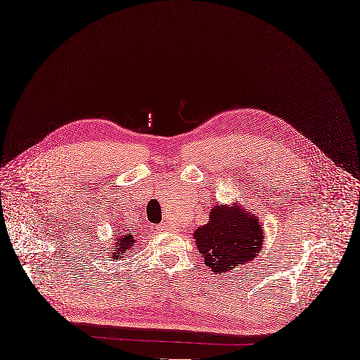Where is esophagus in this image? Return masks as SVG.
<instances>
[{
    "label": "esophagus",
    "instance_id": "1",
    "mask_svg": "<svg viewBox=\"0 0 360 360\" xmlns=\"http://www.w3.org/2000/svg\"><path fill=\"white\" fill-rule=\"evenodd\" d=\"M167 229V225H160L159 226V231H165Z\"/></svg>",
    "mask_w": 360,
    "mask_h": 360
}]
</instances>
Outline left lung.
I'll return each instance as SVG.
<instances>
[{"instance_id":"8db88e82","label":"left lung","mask_w":360,"mask_h":360,"mask_svg":"<svg viewBox=\"0 0 360 360\" xmlns=\"http://www.w3.org/2000/svg\"><path fill=\"white\" fill-rule=\"evenodd\" d=\"M193 238L205 265L216 274H228L256 257L265 235L262 223L252 212H245L237 204H217L210 210L207 225L193 232Z\"/></svg>"}]
</instances>
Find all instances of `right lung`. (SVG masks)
Listing matches in <instances>:
<instances>
[{"label":"right lung","mask_w":360,"mask_h":360,"mask_svg":"<svg viewBox=\"0 0 360 360\" xmlns=\"http://www.w3.org/2000/svg\"><path fill=\"white\" fill-rule=\"evenodd\" d=\"M116 233L117 235H116V238H115V243L110 244V249H111L110 255H111V259L120 260L123 255L132 252L134 244H135V241H137V238H135L134 235H131V233L123 235L119 231H116Z\"/></svg>","instance_id":"add662e5"}]
</instances>
